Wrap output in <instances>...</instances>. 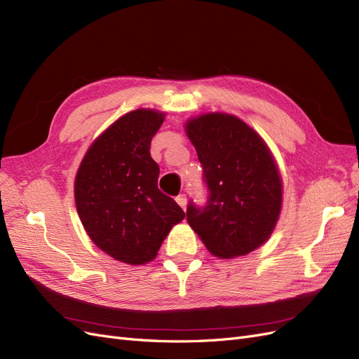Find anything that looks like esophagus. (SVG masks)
Here are the masks:
<instances>
[{"instance_id":"esophagus-1","label":"esophagus","mask_w":359,"mask_h":359,"mask_svg":"<svg viewBox=\"0 0 359 359\" xmlns=\"http://www.w3.org/2000/svg\"><path fill=\"white\" fill-rule=\"evenodd\" d=\"M175 201L181 206V208L186 211V208H187V196H186V194H180V196H177Z\"/></svg>"}]
</instances>
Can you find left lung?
I'll return each mask as SVG.
<instances>
[{
	"label": "left lung",
	"instance_id": "8db88e82",
	"mask_svg": "<svg viewBox=\"0 0 359 359\" xmlns=\"http://www.w3.org/2000/svg\"><path fill=\"white\" fill-rule=\"evenodd\" d=\"M203 168L208 203L187 206V222L210 253L248 255L265 244L278 222L283 181L265 140L231 114L210 112L184 126Z\"/></svg>",
	"mask_w": 359,
	"mask_h": 359
}]
</instances>
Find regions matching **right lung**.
I'll use <instances>...</instances> for the list:
<instances>
[{
	"label": "right lung",
	"mask_w": 359,
	"mask_h": 359,
	"mask_svg": "<svg viewBox=\"0 0 359 359\" xmlns=\"http://www.w3.org/2000/svg\"><path fill=\"white\" fill-rule=\"evenodd\" d=\"M165 112L136 109L119 116L83 156L74 202L85 232L102 252L127 265L156 259L161 243L186 214L157 187L151 139Z\"/></svg>",
	"instance_id": "obj_1"
}]
</instances>
